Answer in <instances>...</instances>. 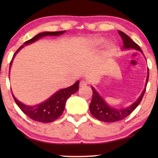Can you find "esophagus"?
<instances>
[{"label": "esophagus", "mask_w": 158, "mask_h": 158, "mask_svg": "<svg viewBox=\"0 0 158 158\" xmlns=\"http://www.w3.org/2000/svg\"><path fill=\"white\" fill-rule=\"evenodd\" d=\"M87 85H88V83L85 81H81V82H80L79 86L81 88H84V87H85Z\"/></svg>", "instance_id": "obj_1"}]
</instances>
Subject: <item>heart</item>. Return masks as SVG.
Segmentation results:
<instances>
[{"label":"heart","instance_id":"heart-1","mask_svg":"<svg viewBox=\"0 0 158 158\" xmlns=\"http://www.w3.org/2000/svg\"><path fill=\"white\" fill-rule=\"evenodd\" d=\"M104 42V40L102 38H100V39H96V40H95V44H100L101 43ZM114 50H115V47H114V44H109L108 45L107 48H106V53L109 54V55H111L112 53L114 52Z\"/></svg>","mask_w":158,"mask_h":158}]
</instances>
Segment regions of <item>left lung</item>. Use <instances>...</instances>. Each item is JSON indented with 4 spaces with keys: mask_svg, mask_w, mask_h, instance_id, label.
I'll return each mask as SVG.
<instances>
[{
    "mask_svg": "<svg viewBox=\"0 0 158 158\" xmlns=\"http://www.w3.org/2000/svg\"><path fill=\"white\" fill-rule=\"evenodd\" d=\"M118 34L122 36V39L124 42V48L125 49H135L137 50H139L142 52V51L140 49V47L138 46V44H136L135 42H133L132 40L129 37L128 35L122 32V31H118ZM149 79V69H148V74L147 77L146 84H148ZM147 86V85H146ZM93 90V97L91 102L90 103V111L93 116L101 122H118V121L122 120L127 117L141 102L143 96L145 93L146 87L144 88L143 92L142 93L141 96L137 99V101L132 103L130 106L124 109H116L111 106H109L103 98L99 96L94 88L92 87Z\"/></svg>",
    "mask_w": 158,
    "mask_h": 158,
    "instance_id": "1",
    "label": "left lung"
}]
</instances>
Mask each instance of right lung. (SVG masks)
I'll return each instance as SVG.
<instances>
[{
  "label": "right lung",
  "mask_w": 158,
  "mask_h": 158,
  "mask_svg": "<svg viewBox=\"0 0 158 158\" xmlns=\"http://www.w3.org/2000/svg\"><path fill=\"white\" fill-rule=\"evenodd\" d=\"M65 31H51V32H42L34 36L31 40L25 42L24 44H28L30 43L35 42L39 39L44 36H57L63 34ZM23 47V45L21 46L17 49V51L13 56L11 61L10 62V68L13 59L16 55V54ZM79 88V81H77L76 83L71 85L70 87H68L64 89L60 90L59 91L55 93L53 96H52L49 99H47L44 103H40V104L33 106H26L19 101L17 99L14 97V99L18 106L20 108L21 111L24 113L27 116H29L30 118L33 119L36 122H40L42 123H50L54 121L57 119L63 113V111L65 106V103L67 99L70 97L71 95L76 93L78 90Z\"/></svg>",
  "instance_id": "1"
}]
</instances>
